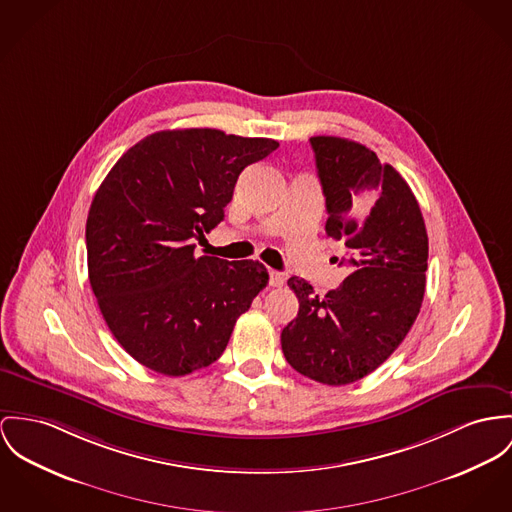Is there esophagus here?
Listing matches in <instances>:
<instances>
[{
  "label": "esophagus",
  "mask_w": 512,
  "mask_h": 512,
  "mask_svg": "<svg viewBox=\"0 0 512 512\" xmlns=\"http://www.w3.org/2000/svg\"><path fill=\"white\" fill-rule=\"evenodd\" d=\"M284 280H286L284 275H280V273H276V271L269 273V284H271L273 288H280V286L284 284Z\"/></svg>",
  "instance_id": "1"
}]
</instances>
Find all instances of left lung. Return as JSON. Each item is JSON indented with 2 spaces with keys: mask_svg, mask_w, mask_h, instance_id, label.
Listing matches in <instances>:
<instances>
[{
  "mask_svg": "<svg viewBox=\"0 0 512 512\" xmlns=\"http://www.w3.org/2000/svg\"><path fill=\"white\" fill-rule=\"evenodd\" d=\"M310 144L325 195V232L343 241L341 265L351 275L321 298L304 278H288L300 310L280 343L302 376L345 386L388 360L417 319L429 237L417 198L390 163L337 136H314Z\"/></svg>",
  "mask_w": 512,
  "mask_h": 512,
  "instance_id": "left-lung-1",
  "label": "left lung"
}]
</instances>
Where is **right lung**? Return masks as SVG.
<instances>
[{
  "instance_id": "1",
  "label": "right lung",
  "mask_w": 512,
  "mask_h": 512,
  "mask_svg": "<svg viewBox=\"0 0 512 512\" xmlns=\"http://www.w3.org/2000/svg\"><path fill=\"white\" fill-rule=\"evenodd\" d=\"M278 148L214 128L163 130L134 144L97 189L87 271L120 347L163 376H185L224 353L237 317L267 286L259 261L195 255L224 220L239 173Z\"/></svg>"
}]
</instances>
